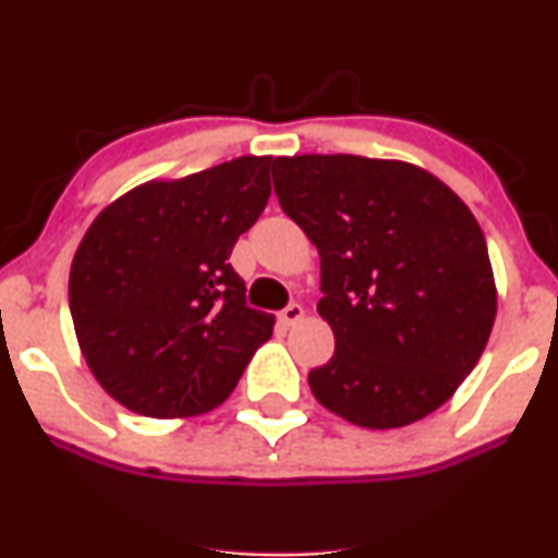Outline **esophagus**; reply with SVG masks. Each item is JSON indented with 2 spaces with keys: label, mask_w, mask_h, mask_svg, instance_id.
<instances>
[{
  "label": "esophagus",
  "mask_w": 558,
  "mask_h": 558,
  "mask_svg": "<svg viewBox=\"0 0 558 558\" xmlns=\"http://www.w3.org/2000/svg\"><path fill=\"white\" fill-rule=\"evenodd\" d=\"M304 315H306L304 306H301V304H291V306H286L283 312H280V323L291 328V325H299L301 319H304Z\"/></svg>",
  "instance_id": "1"
}]
</instances>
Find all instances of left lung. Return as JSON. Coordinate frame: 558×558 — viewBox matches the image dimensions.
Returning a JSON list of instances; mask_svg holds the SVG:
<instances>
[{
  "mask_svg": "<svg viewBox=\"0 0 558 558\" xmlns=\"http://www.w3.org/2000/svg\"><path fill=\"white\" fill-rule=\"evenodd\" d=\"M280 207L319 252L330 362L315 399L351 425L393 430L457 393L496 319V280L470 207L433 172L356 155L275 157Z\"/></svg>",
  "mask_w": 558,
  "mask_h": 558,
  "instance_id": "obj_1",
  "label": "left lung"
}]
</instances>
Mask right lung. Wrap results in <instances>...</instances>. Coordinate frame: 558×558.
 Returning a JSON list of instances; mask_svg holds the SVG:
<instances>
[{
    "instance_id": "right-lung-1",
    "label": "right lung",
    "mask_w": 558,
    "mask_h": 558,
    "mask_svg": "<svg viewBox=\"0 0 558 558\" xmlns=\"http://www.w3.org/2000/svg\"><path fill=\"white\" fill-rule=\"evenodd\" d=\"M272 157L155 178L107 204L70 265V315L88 369L155 420L213 412L233 393L275 317L230 267L270 198Z\"/></svg>"
}]
</instances>
